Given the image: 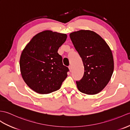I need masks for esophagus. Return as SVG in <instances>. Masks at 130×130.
<instances>
[{
	"instance_id": "1",
	"label": "esophagus",
	"mask_w": 130,
	"mask_h": 130,
	"mask_svg": "<svg viewBox=\"0 0 130 130\" xmlns=\"http://www.w3.org/2000/svg\"><path fill=\"white\" fill-rule=\"evenodd\" d=\"M69 70L71 72L72 71V66H69Z\"/></svg>"
}]
</instances>
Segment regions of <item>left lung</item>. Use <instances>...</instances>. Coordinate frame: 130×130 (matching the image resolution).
<instances>
[{"label":"left lung","mask_w":130,"mask_h":130,"mask_svg":"<svg viewBox=\"0 0 130 130\" xmlns=\"http://www.w3.org/2000/svg\"><path fill=\"white\" fill-rule=\"evenodd\" d=\"M75 49L82 59L84 74L76 81L78 90L87 95L97 94L109 82L114 69L112 51L95 32L80 30L70 34Z\"/></svg>","instance_id":"1"}]
</instances>
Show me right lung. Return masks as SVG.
I'll return each instance as SVG.
<instances>
[{"label":"right lung","mask_w":130,"mask_h":130,"mask_svg":"<svg viewBox=\"0 0 130 130\" xmlns=\"http://www.w3.org/2000/svg\"><path fill=\"white\" fill-rule=\"evenodd\" d=\"M67 35L51 30L38 33L23 49L20 59L21 74L33 91L47 94L59 90L68 76V67L58 53Z\"/></svg>","instance_id":"obj_1"}]
</instances>
